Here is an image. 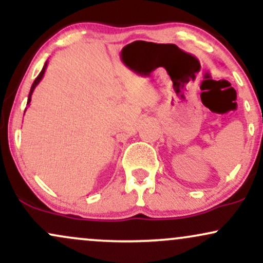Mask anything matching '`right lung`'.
I'll return each instance as SVG.
<instances>
[{
	"mask_svg": "<svg viewBox=\"0 0 263 263\" xmlns=\"http://www.w3.org/2000/svg\"><path fill=\"white\" fill-rule=\"evenodd\" d=\"M47 65H48V60H47V62H45V64H44V66H43V69H42V71H41V73H39L38 77L35 78L34 83L32 84V87H31V91H29V95H28V101H27V105H29V102H31V100H32V93H33V91H34L35 86L38 85V84H39V81H41L42 79H43V77H44V73H45V69H47ZM25 112H26V110H25Z\"/></svg>",
	"mask_w": 263,
	"mask_h": 263,
	"instance_id": "obj_1",
	"label": "right lung"
}]
</instances>
